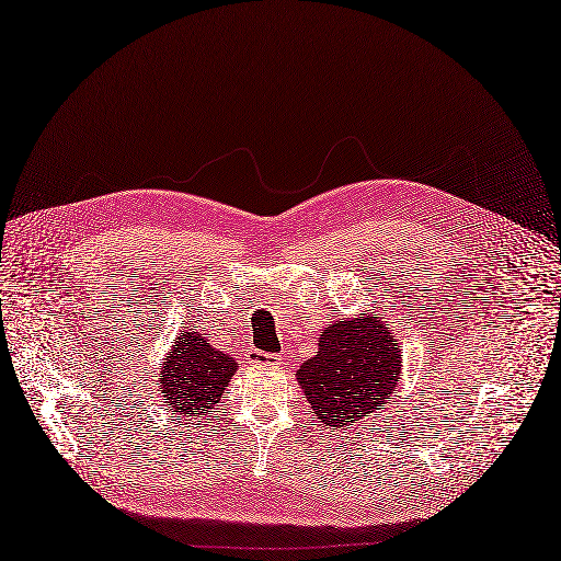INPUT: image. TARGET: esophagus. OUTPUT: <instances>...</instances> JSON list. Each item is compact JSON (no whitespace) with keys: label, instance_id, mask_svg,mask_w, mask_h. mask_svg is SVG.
Wrapping results in <instances>:
<instances>
[{"label":"esophagus","instance_id":"34e87169","mask_svg":"<svg viewBox=\"0 0 561 561\" xmlns=\"http://www.w3.org/2000/svg\"><path fill=\"white\" fill-rule=\"evenodd\" d=\"M248 359H250L252 364H273V362H277V359H279V355H275V353H261V351H252V353L248 355Z\"/></svg>","mask_w":561,"mask_h":561}]
</instances>
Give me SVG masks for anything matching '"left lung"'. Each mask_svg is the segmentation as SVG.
I'll return each instance as SVG.
<instances>
[{"label":"left lung","mask_w":561,"mask_h":561,"mask_svg":"<svg viewBox=\"0 0 561 561\" xmlns=\"http://www.w3.org/2000/svg\"><path fill=\"white\" fill-rule=\"evenodd\" d=\"M387 323V321H385ZM382 316L339 319L319 336V353L302 362L296 378L313 417L341 431L376 412L397 392L401 346Z\"/></svg>","instance_id":"left-lung-1"}]
</instances>
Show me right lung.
Instances as JSON below:
<instances>
[{
	"instance_id": "right-lung-1",
	"label": "right lung",
	"mask_w": 561,
	"mask_h": 561,
	"mask_svg": "<svg viewBox=\"0 0 561 561\" xmlns=\"http://www.w3.org/2000/svg\"><path fill=\"white\" fill-rule=\"evenodd\" d=\"M236 374V359L208 344L199 332L183 330L158 378V389L172 415L199 420L222 401Z\"/></svg>"
}]
</instances>
